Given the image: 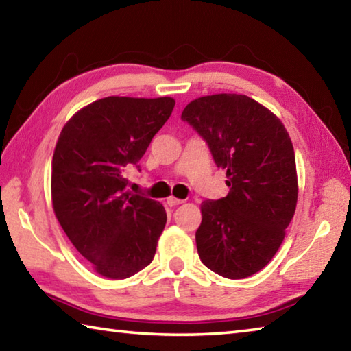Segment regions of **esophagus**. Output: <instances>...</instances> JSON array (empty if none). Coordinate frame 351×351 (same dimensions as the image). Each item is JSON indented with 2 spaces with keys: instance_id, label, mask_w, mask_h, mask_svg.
Returning <instances> with one entry per match:
<instances>
[{
  "instance_id": "esophagus-1",
  "label": "esophagus",
  "mask_w": 351,
  "mask_h": 351,
  "mask_svg": "<svg viewBox=\"0 0 351 351\" xmlns=\"http://www.w3.org/2000/svg\"><path fill=\"white\" fill-rule=\"evenodd\" d=\"M182 203H184V199H180V198H175V197H169L167 198V204L171 206V207L178 206V204H182Z\"/></svg>"
}]
</instances>
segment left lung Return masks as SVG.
Here are the masks:
<instances>
[{"instance_id": "left-lung-1", "label": "left lung", "mask_w": 351, "mask_h": 351, "mask_svg": "<svg viewBox=\"0 0 351 351\" xmlns=\"http://www.w3.org/2000/svg\"><path fill=\"white\" fill-rule=\"evenodd\" d=\"M181 117L203 136L230 187L228 197L201 203L199 258L226 278L252 276L274 257L295 212L299 184L287 128L243 94L198 97Z\"/></svg>"}]
</instances>
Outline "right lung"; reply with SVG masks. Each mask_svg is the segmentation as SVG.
I'll return each instance as SVG.
<instances>
[{"label":"right lung","mask_w":351,"mask_h":351,"mask_svg":"<svg viewBox=\"0 0 351 351\" xmlns=\"http://www.w3.org/2000/svg\"><path fill=\"white\" fill-rule=\"evenodd\" d=\"M173 106V97H104L77 111L57 139L54 213L91 268L111 280L134 276L156 252L167 213L127 192L123 171L144 156Z\"/></svg>","instance_id":"add662e5"}]
</instances>
